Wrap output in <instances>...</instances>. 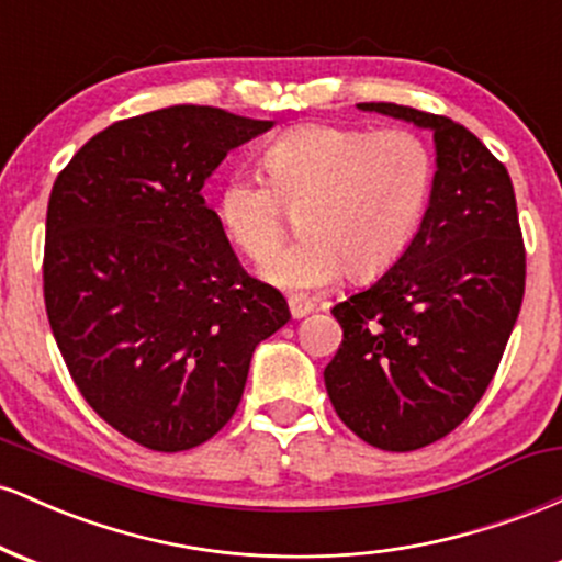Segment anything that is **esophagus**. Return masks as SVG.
Masks as SVG:
<instances>
[{
	"label": "esophagus",
	"mask_w": 562,
	"mask_h": 562,
	"mask_svg": "<svg viewBox=\"0 0 562 562\" xmlns=\"http://www.w3.org/2000/svg\"><path fill=\"white\" fill-rule=\"evenodd\" d=\"M288 308H290V314H293V319H303V317H308V314L314 312V303L312 301H303V299H288Z\"/></svg>",
	"instance_id": "obj_1"
}]
</instances>
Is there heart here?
I'll list each match as a JSON object with an SVG mask.
<instances>
[{"instance_id": "1", "label": "heart", "mask_w": 562, "mask_h": 562, "mask_svg": "<svg viewBox=\"0 0 562 562\" xmlns=\"http://www.w3.org/2000/svg\"><path fill=\"white\" fill-rule=\"evenodd\" d=\"M263 182L232 173L216 192L224 237L250 261H263L302 214L304 240L263 263L261 277L288 293L330 288L346 272L375 277L404 254L417 232L434 158L409 128L303 124L261 153Z\"/></svg>"}]
</instances>
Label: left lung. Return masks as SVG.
<instances>
[{
  "label": "left lung",
  "mask_w": 562,
  "mask_h": 562,
  "mask_svg": "<svg viewBox=\"0 0 562 562\" xmlns=\"http://www.w3.org/2000/svg\"><path fill=\"white\" fill-rule=\"evenodd\" d=\"M357 108L430 128L436 173L404 254L333 306L344 344L325 389L362 441L412 451L451 434L486 393L524 303L526 248L509 173L473 132L393 102Z\"/></svg>",
  "instance_id": "obj_1"
}]
</instances>
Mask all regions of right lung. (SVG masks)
<instances>
[{
    "label": "right lung",
    "instance_id": "obj_1",
    "mask_svg": "<svg viewBox=\"0 0 562 562\" xmlns=\"http://www.w3.org/2000/svg\"><path fill=\"white\" fill-rule=\"evenodd\" d=\"M272 126L222 108H164L94 134L55 179L49 327L87 404L153 451L218 434L256 346L290 319L200 195L229 150Z\"/></svg>",
    "mask_w": 562,
    "mask_h": 562
}]
</instances>
